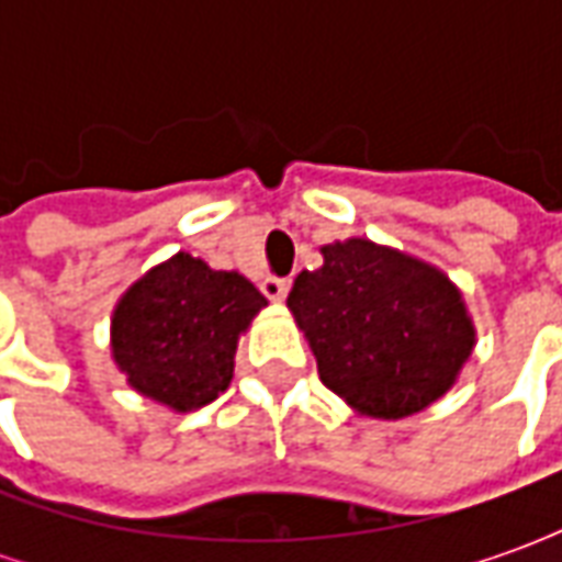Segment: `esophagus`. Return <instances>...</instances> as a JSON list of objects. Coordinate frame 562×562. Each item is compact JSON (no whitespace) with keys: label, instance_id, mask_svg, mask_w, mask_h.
<instances>
[{"label":"esophagus","instance_id":"obj_1","mask_svg":"<svg viewBox=\"0 0 562 562\" xmlns=\"http://www.w3.org/2000/svg\"><path fill=\"white\" fill-rule=\"evenodd\" d=\"M289 289H292V282L289 280H277V277L261 280V292H265V297H270V301H285Z\"/></svg>","mask_w":562,"mask_h":562}]
</instances>
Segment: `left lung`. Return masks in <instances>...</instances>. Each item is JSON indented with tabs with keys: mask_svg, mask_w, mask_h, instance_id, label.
I'll list each match as a JSON object with an SVG mask.
<instances>
[{
	"mask_svg": "<svg viewBox=\"0 0 562 562\" xmlns=\"http://www.w3.org/2000/svg\"><path fill=\"white\" fill-rule=\"evenodd\" d=\"M322 268L289 292L318 379L358 415L397 422L454 389L475 349L467 301L448 273L367 237L322 246Z\"/></svg>",
	"mask_w": 562,
	"mask_h": 562,
	"instance_id": "8db88e82",
	"label": "left lung"
}]
</instances>
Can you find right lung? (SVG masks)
<instances>
[{
    "mask_svg": "<svg viewBox=\"0 0 562 562\" xmlns=\"http://www.w3.org/2000/svg\"><path fill=\"white\" fill-rule=\"evenodd\" d=\"M265 306L244 273L177 252L116 301L111 358L140 397L195 413L232 385L237 342Z\"/></svg>",
    "mask_w": 562,
    "mask_h": 562,
    "instance_id": "obj_1",
    "label": "right lung"
}]
</instances>
